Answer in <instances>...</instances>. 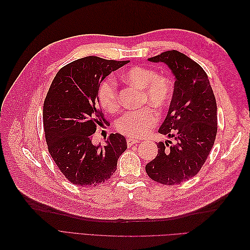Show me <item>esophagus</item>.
I'll return each instance as SVG.
<instances>
[{
    "instance_id": "obj_1",
    "label": "esophagus",
    "mask_w": 250,
    "mask_h": 250,
    "mask_svg": "<svg viewBox=\"0 0 250 250\" xmlns=\"http://www.w3.org/2000/svg\"><path fill=\"white\" fill-rule=\"evenodd\" d=\"M139 143V140L137 139H127V146L128 147H131L132 145H134V144H138Z\"/></svg>"
}]
</instances>
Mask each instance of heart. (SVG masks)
Masks as SVG:
<instances>
[{
	"label": "heart",
	"instance_id": "b5f03b06",
	"mask_svg": "<svg viewBox=\"0 0 250 250\" xmlns=\"http://www.w3.org/2000/svg\"><path fill=\"white\" fill-rule=\"evenodd\" d=\"M121 80L126 84L141 89V103L149 104L157 110L167 108L173 99L174 83L167 74L156 73L152 67L137 65L129 67L122 75ZM98 99L103 109L113 113L120 109V100L116 82L105 79L99 86ZM158 116L150 106L137 111H130L121 117L117 122V129L131 138H144L157 124Z\"/></svg>",
	"mask_w": 250,
	"mask_h": 250
}]
</instances>
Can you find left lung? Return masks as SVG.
<instances>
[{"instance_id": "8db88e82", "label": "left lung", "mask_w": 250, "mask_h": 250, "mask_svg": "<svg viewBox=\"0 0 250 250\" xmlns=\"http://www.w3.org/2000/svg\"><path fill=\"white\" fill-rule=\"evenodd\" d=\"M149 62L166 63L175 76L173 99L158 132L177 142L171 146L158 143V153L146 172L158 184L175 186L198 174L214 145L216 98L207 73L184 53L166 51Z\"/></svg>"}]
</instances>
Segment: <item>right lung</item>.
<instances>
[{"mask_svg": "<svg viewBox=\"0 0 250 250\" xmlns=\"http://www.w3.org/2000/svg\"><path fill=\"white\" fill-rule=\"evenodd\" d=\"M129 60L87 56L64 65L53 79L43 102V129L49 153L64 177L75 186L95 187L108 180L126 139L111 133L106 145L92 143L98 125L108 124L99 107L102 80Z\"/></svg>", "mask_w": 250, "mask_h": 250, "instance_id": "add662e5", "label": "right lung"}]
</instances>
